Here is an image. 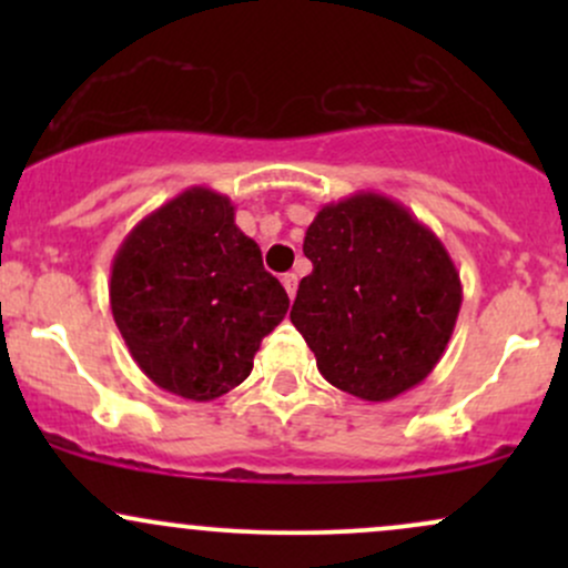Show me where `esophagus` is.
<instances>
[{"label":"esophagus","mask_w":568,"mask_h":568,"mask_svg":"<svg viewBox=\"0 0 568 568\" xmlns=\"http://www.w3.org/2000/svg\"><path fill=\"white\" fill-rule=\"evenodd\" d=\"M283 285H285V291H288V296L293 298V296H296V285H298V277L293 275V272H285V275H283Z\"/></svg>","instance_id":"34e87169"}]
</instances>
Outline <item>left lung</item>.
Instances as JSON below:
<instances>
[{"label": "left lung", "instance_id": "1", "mask_svg": "<svg viewBox=\"0 0 568 568\" xmlns=\"http://www.w3.org/2000/svg\"><path fill=\"white\" fill-rule=\"evenodd\" d=\"M312 275L291 323L334 387L393 400L438 366L462 306L448 251L408 207L376 192L321 207L304 237Z\"/></svg>", "mask_w": 568, "mask_h": 568}]
</instances>
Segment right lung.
Segmentation results:
<instances>
[{
	"label": "right lung",
	"mask_w": 568,
	"mask_h": 568,
	"mask_svg": "<svg viewBox=\"0 0 568 568\" xmlns=\"http://www.w3.org/2000/svg\"><path fill=\"white\" fill-rule=\"evenodd\" d=\"M109 302L143 374L197 403L247 379L291 304L264 270L262 247L234 224L232 200L205 186L175 194L130 230Z\"/></svg>",
	"instance_id": "right-lung-1"
}]
</instances>
